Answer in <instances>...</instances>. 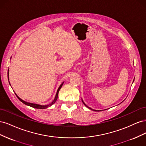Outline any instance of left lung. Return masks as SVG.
<instances>
[{
	"instance_id": "1",
	"label": "left lung",
	"mask_w": 146,
	"mask_h": 146,
	"mask_svg": "<svg viewBox=\"0 0 146 146\" xmlns=\"http://www.w3.org/2000/svg\"><path fill=\"white\" fill-rule=\"evenodd\" d=\"M83 104H84V103H83ZM85 105L86 106V107H88V108H89V107H88V106H86V105L85 104ZM90 109H91V108H90ZM91 110H92V109H91ZM94 111H96V110H94Z\"/></svg>"
}]
</instances>
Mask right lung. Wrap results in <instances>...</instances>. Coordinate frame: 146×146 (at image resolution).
Returning <instances> with one entry per match:
<instances>
[{
    "label": "right lung",
    "mask_w": 146,
    "mask_h": 146,
    "mask_svg": "<svg viewBox=\"0 0 146 146\" xmlns=\"http://www.w3.org/2000/svg\"><path fill=\"white\" fill-rule=\"evenodd\" d=\"M8 73H9V72H8ZM63 84V83H62L61 84V85H60V87L58 88V90H57V92H56V96H55V99H54V101H53L50 104H49V105H38V104H32V103L27 102L24 101L23 100H22L21 99H20V98H19V97L17 96L16 94V96H17V98L19 99V100L21 102H23V104H24L25 105H28V106H30V107H33V108H39V109H45V108H47L48 107H50V106H51L52 104H54L56 100H57V98H58V92H59L60 90L61 89V86H62Z\"/></svg>",
    "instance_id": "obj_1"
}]
</instances>
